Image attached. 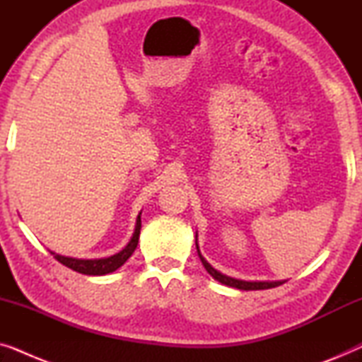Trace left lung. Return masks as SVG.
<instances>
[{"instance_id": "obj_1", "label": "left lung", "mask_w": 362, "mask_h": 362, "mask_svg": "<svg viewBox=\"0 0 362 362\" xmlns=\"http://www.w3.org/2000/svg\"><path fill=\"white\" fill-rule=\"evenodd\" d=\"M196 249H197V255H199V259L202 262V265H204V269L207 270V274H209L212 279L219 281L222 285H227V286H232V288H237V290H267V288H275V286H279L281 284H285L286 280H275V281H249V280H240V279H234V276H229L226 274H222V272L216 270L214 267H212L209 262H207L204 257H202L201 250H199V245H197V232H196Z\"/></svg>"}]
</instances>
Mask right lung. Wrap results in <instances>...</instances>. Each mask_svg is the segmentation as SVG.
I'll return each instance as SVG.
<instances>
[{"label":"right lung","instance_id":"obj_1","mask_svg":"<svg viewBox=\"0 0 362 362\" xmlns=\"http://www.w3.org/2000/svg\"><path fill=\"white\" fill-rule=\"evenodd\" d=\"M140 229H141V212L136 217V226L135 232H133L132 239L128 244L123 247L120 252L113 254L110 257H103V259H74V257H66L61 254H56V252L51 250V254L56 257V260L61 262L62 265L69 267L74 272H78V274L83 275H107L115 272L117 269L125 264V262L130 259L133 252H135L138 245V239H140Z\"/></svg>","mask_w":362,"mask_h":362}]
</instances>
